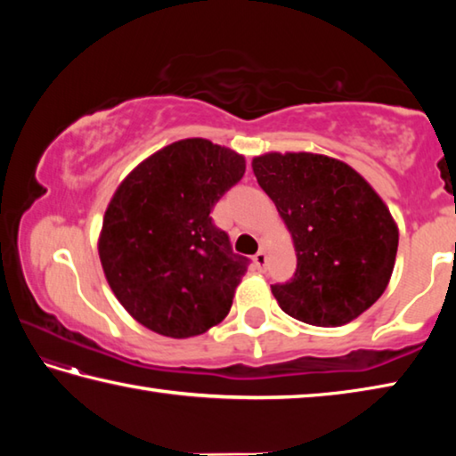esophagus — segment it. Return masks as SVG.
<instances>
[{
	"label": "esophagus",
	"mask_w": 456,
	"mask_h": 456,
	"mask_svg": "<svg viewBox=\"0 0 456 456\" xmlns=\"http://www.w3.org/2000/svg\"><path fill=\"white\" fill-rule=\"evenodd\" d=\"M256 265H257V269H265L267 267V253L264 249L256 253Z\"/></svg>",
	"instance_id": "obj_1"
}]
</instances>
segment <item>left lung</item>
Instances as JSON below:
<instances>
[{"instance_id": "left-lung-1", "label": "left lung", "mask_w": 456, "mask_h": 456, "mask_svg": "<svg viewBox=\"0 0 456 456\" xmlns=\"http://www.w3.org/2000/svg\"><path fill=\"white\" fill-rule=\"evenodd\" d=\"M251 167L296 247L293 280L272 285L277 304L310 326L356 320L395 272L398 225L382 197L350 165L326 154L265 152Z\"/></svg>"}]
</instances>
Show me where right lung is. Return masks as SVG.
<instances>
[{
	"label": "right lung",
	"instance_id": "right-lung-1",
	"mask_svg": "<svg viewBox=\"0 0 456 456\" xmlns=\"http://www.w3.org/2000/svg\"><path fill=\"white\" fill-rule=\"evenodd\" d=\"M243 173V154L184 138L144 159L114 191L98 256L114 296L144 328L181 339L225 320L247 259L209 213Z\"/></svg>",
	"mask_w": 456,
	"mask_h": 456
}]
</instances>
